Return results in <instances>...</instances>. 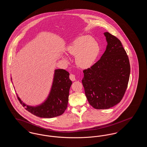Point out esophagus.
Returning a JSON list of instances; mask_svg holds the SVG:
<instances>
[{
	"instance_id": "1",
	"label": "esophagus",
	"mask_w": 147,
	"mask_h": 147,
	"mask_svg": "<svg viewBox=\"0 0 147 147\" xmlns=\"http://www.w3.org/2000/svg\"><path fill=\"white\" fill-rule=\"evenodd\" d=\"M69 78H70V79L71 81H75L76 80V76H75L74 74H70Z\"/></svg>"
}]
</instances>
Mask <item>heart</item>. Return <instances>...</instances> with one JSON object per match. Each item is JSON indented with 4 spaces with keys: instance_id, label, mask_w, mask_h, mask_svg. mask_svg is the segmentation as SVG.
I'll return each mask as SVG.
<instances>
[{
    "instance_id": "1",
    "label": "heart",
    "mask_w": 147,
    "mask_h": 147,
    "mask_svg": "<svg viewBox=\"0 0 147 147\" xmlns=\"http://www.w3.org/2000/svg\"><path fill=\"white\" fill-rule=\"evenodd\" d=\"M67 53L76 56L75 62L79 68L88 69L93 65L100 52L97 42L88 36H81L74 39L66 47ZM63 60L68 62V59L63 56Z\"/></svg>"
}]
</instances>
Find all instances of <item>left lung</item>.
<instances>
[{"instance_id":"8db88e82","label":"left lung","mask_w":147,"mask_h":147,"mask_svg":"<svg viewBox=\"0 0 147 147\" xmlns=\"http://www.w3.org/2000/svg\"><path fill=\"white\" fill-rule=\"evenodd\" d=\"M107 46L100 59L83 71L82 83L89 104L96 109H107L119 103L129 81L130 64L126 51L115 36L104 32Z\"/></svg>"}]
</instances>
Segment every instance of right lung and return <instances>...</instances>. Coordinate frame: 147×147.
Listing matches in <instances>:
<instances>
[{"mask_svg":"<svg viewBox=\"0 0 147 147\" xmlns=\"http://www.w3.org/2000/svg\"><path fill=\"white\" fill-rule=\"evenodd\" d=\"M11 80L12 81L11 77ZM71 84L69 72L62 69H55L49 94L41 104L27 105L18 94L17 96L20 104L28 112L41 118H53L62 115L66 110Z\"/></svg>","mask_w":147,"mask_h":147,"instance_id":"1","label":"right lung"}]
</instances>
